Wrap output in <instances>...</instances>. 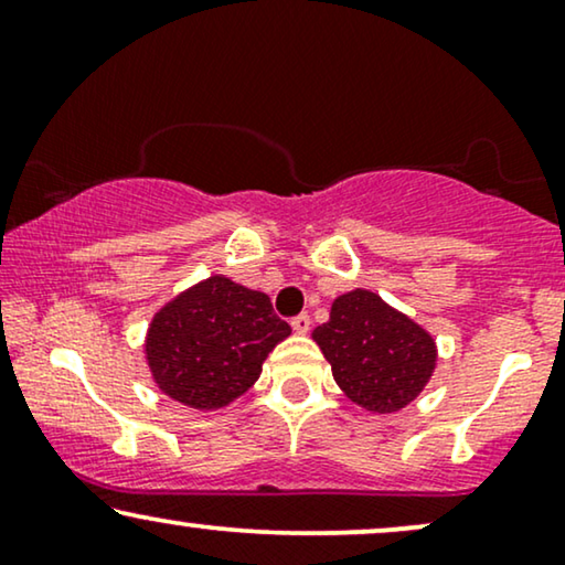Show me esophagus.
I'll return each mask as SVG.
<instances>
[{
  "label": "esophagus",
  "mask_w": 565,
  "mask_h": 565,
  "mask_svg": "<svg viewBox=\"0 0 565 565\" xmlns=\"http://www.w3.org/2000/svg\"><path fill=\"white\" fill-rule=\"evenodd\" d=\"M290 327H292V331H298V334H306V331L311 329V316H308V313H298L296 319L290 321Z\"/></svg>",
  "instance_id": "34e87169"
}]
</instances>
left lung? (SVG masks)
Returning a JSON list of instances; mask_svg holds the SVG:
<instances>
[{"instance_id":"left-lung-1","label":"left lung","mask_w":565,"mask_h":565,"mask_svg":"<svg viewBox=\"0 0 565 565\" xmlns=\"http://www.w3.org/2000/svg\"><path fill=\"white\" fill-rule=\"evenodd\" d=\"M313 339L339 388L373 414L401 412L435 373V339L370 290L339 296Z\"/></svg>"}]
</instances>
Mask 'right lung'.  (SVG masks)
Returning a JSON list of instances; mask_svg holds the SVG:
<instances>
[{
	"instance_id": "right-lung-1",
	"label": "right lung",
	"mask_w": 565,
	"mask_h": 565,
	"mask_svg": "<svg viewBox=\"0 0 565 565\" xmlns=\"http://www.w3.org/2000/svg\"><path fill=\"white\" fill-rule=\"evenodd\" d=\"M290 334L265 292L213 275L153 316L146 337L153 383L192 408H221L249 391Z\"/></svg>"
}]
</instances>
